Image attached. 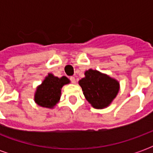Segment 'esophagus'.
Instances as JSON below:
<instances>
[{
  "mask_svg": "<svg viewBox=\"0 0 153 153\" xmlns=\"http://www.w3.org/2000/svg\"><path fill=\"white\" fill-rule=\"evenodd\" d=\"M70 80H71V82L72 83H75V82H76V81H75V78H74V76L70 77Z\"/></svg>",
  "mask_w": 153,
  "mask_h": 153,
  "instance_id": "1",
  "label": "esophagus"
}]
</instances>
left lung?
Segmentation results:
<instances>
[{
  "mask_svg": "<svg viewBox=\"0 0 153 153\" xmlns=\"http://www.w3.org/2000/svg\"><path fill=\"white\" fill-rule=\"evenodd\" d=\"M79 85L86 100L96 109L108 106L119 91L117 80L92 69L85 72V78L79 81Z\"/></svg>",
  "mask_w": 153,
  "mask_h": 153,
  "instance_id": "8db88e82",
  "label": "left lung"
}]
</instances>
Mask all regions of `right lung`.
Masks as SVG:
<instances>
[{
	"label": "right lung",
	"mask_w": 153,
	"mask_h": 153,
	"mask_svg": "<svg viewBox=\"0 0 153 153\" xmlns=\"http://www.w3.org/2000/svg\"><path fill=\"white\" fill-rule=\"evenodd\" d=\"M67 77H55L48 74L40 86L37 88L35 95V102L42 107L52 108L56 105L60 98L61 88L65 84L69 83Z\"/></svg>",
	"instance_id": "obj_1"
}]
</instances>
